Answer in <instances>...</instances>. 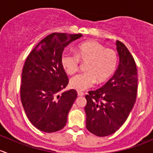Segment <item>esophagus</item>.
<instances>
[{
  "label": "esophagus",
  "mask_w": 153,
  "mask_h": 153,
  "mask_svg": "<svg viewBox=\"0 0 153 153\" xmlns=\"http://www.w3.org/2000/svg\"><path fill=\"white\" fill-rule=\"evenodd\" d=\"M84 95V93L81 91H78V96H83Z\"/></svg>",
  "instance_id": "obj_1"
}]
</instances>
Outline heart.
<instances>
[{
    "label": "heart",
    "instance_id": "b5f03b06",
    "mask_svg": "<svg viewBox=\"0 0 153 153\" xmlns=\"http://www.w3.org/2000/svg\"><path fill=\"white\" fill-rule=\"evenodd\" d=\"M80 62L86 64V72L71 78L69 85L77 90H85L95 82L101 84L106 82L116 70L118 63L117 52L106 49L103 44L95 41L81 43L75 49V54L64 52L61 56V64L68 75L78 71Z\"/></svg>",
    "mask_w": 153,
    "mask_h": 153
}]
</instances>
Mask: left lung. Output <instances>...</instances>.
<instances>
[{
	"label": "left lung",
	"instance_id": "8db88e82",
	"mask_svg": "<svg viewBox=\"0 0 153 153\" xmlns=\"http://www.w3.org/2000/svg\"><path fill=\"white\" fill-rule=\"evenodd\" d=\"M119 65L102 87L85 96L86 129L99 137L116 132L133 108L138 89V72L133 57L121 41H116Z\"/></svg>",
	"mask_w": 153,
	"mask_h": 153
}]
</instances>
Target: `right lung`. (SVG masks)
Instances as JSON below:
<instances>
[{
    "label": "right lung",
    "instance_id": "right-lung-1",
    "mask_svg": "<svg viewBox=\"0 0 153 153\" xmlns=\"http://www.w3.org/2000/svg\"><path fill=\"white\" fill-rule=\"evenodd\" d=\"M81 34L52 33L41 40L27 57L22 71L21 99L27 118L45 132L64 127L77 98L75 89L58 92L67 86L68 77L61 64L64 48Z\"/></svg>",
    "mask_w": 153,
    "mask_h": 153
}]
</instances>
